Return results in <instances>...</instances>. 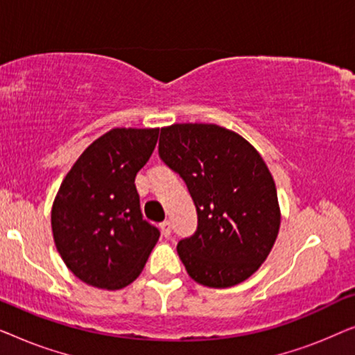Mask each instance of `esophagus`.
Returning <instances> with one entry per match:
<instances>
[{"mask_svg":"<svg viewBox=\"0 0 355 355\" xmlns=\"http://www.w3.org/2000/svg\"><path fill=\"white\" fill-rule=\"evenodd\" d=\"M159 230H162V234L164 237H168L169 234H171V223L169 221H163L162 225H159Z\"/></svg>","mask_w":355,"mask_h":355,"instance_id":"obj_1","label":"esophagus"}]
</instances>
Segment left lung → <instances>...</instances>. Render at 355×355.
Masks as SVG:
<instances>
[{"label":"left lung","mask_w":355,"mask_h":355,"mask_svg":"<svg viewBox=\"0 0 355 355\" xmlns=\"http://www.w3.org/2000/svg\"><path fill=\"white\" fill-rule=\"evenodd\" d=\"M158 152L187 184L197 208L196 234L178 244L189 276L218 289L250 278L281 225L276 186L261 155L234 130L205 123L162 128Z\"/></svg>","instance_id":"1"}]
</instances>
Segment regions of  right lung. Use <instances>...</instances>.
<instances>
[{
	"label": "right lung",
	"instance_id": "add662e5",
	"mask_svg": "<svg viewBox=\"0 0 355 355\" xmlns=\"http://www.w3.org/2000/svg\"><path fill=\"white\" fill-rule=\"evenodd\" d=\"M159 129L114 128L87 147L62 179L51 208L58 254L84 283L116 291L142 273L159 231L140 213L135 176Z\"/></svg>",
	"mask_w": 355,
	"mask_h": 355
}]
</instances>
